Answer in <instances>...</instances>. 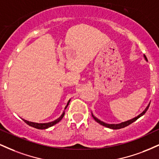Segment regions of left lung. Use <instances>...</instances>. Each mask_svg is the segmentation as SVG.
<instances>
[{
    "instance_id": "left-lung-1",
    "label": "left lung",
    "mask_w": 159,
    "mask_h": 159,
    "mask_svg": "<svg viewBox=\"0 0 159 159\" xmlns=\"http://www.w3.org/2000/svg\"><path fill=\"white\" fill-rule=\"evenodd\" d=\"M143 57H144V59H145L146 61H147V57L144 55V54H143ZM149 104H150V103H149ZM149 104L148 105V106L146 107L145 110H144V111H143V112L141 113V114L138 115V116H136V117L133 118L132 120H128V121L123 122V123H120V124H108V123H104V122L101 121V120H98V118H96V116H95L94 115H93V113H91V114H92V116H93V119H94L95 120H96V121L97 122V123H99L100 125H103V126H105V127L109 128V129H123V128H125V127L128 126V125H130V124H132V123H134V121H136V120H138V118H140V116H143V115L144 114H145L146 112H147V111L148 110L149 106Z\"/></svg>"
}]
</instances>
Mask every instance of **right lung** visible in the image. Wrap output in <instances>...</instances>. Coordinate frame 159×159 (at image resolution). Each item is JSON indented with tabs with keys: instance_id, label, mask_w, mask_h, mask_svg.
I'll return each instance as SVG.
<instances>
[{
	"instance_id": "1",
	"label": "right lung",
	"mask_w": 159,
	"mask_h": 159,
	"mask_svg": "<svg viewBox=\"0 0 159 159\" xmlns=\"http://www.w3.org/2000/svg\"><path fill=\"white\" fill-rule=\"evenodd\" d=\"M70 100L71 99H69V101H68V102H67L66 105V107H65V108H64V111H63V112L62 113V114L61 115V116H60V117H58L57 119H56L55 120H54V121L49 122V123H34V122L27 121V120H24V119H22V120L25 122V123L27 124V125H30V126L36 128V129H48V128L52 127L54 125H55V124H57V123H59V122L61 121L62 119H63V116H64V114H65V109H66V107H68L69 104V102H70Z\"/></svg>"
}]
</instances>
